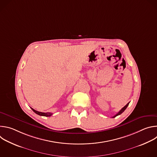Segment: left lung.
Returning <instances> with one entry per match:
<instances>
[{
  "label": "left lung",
  "instance_id": "1",
  "mask_svg": "<svg viewBox=\"0 0 157 157\" xmlns=\"http://www.w3.org/2000/svg\"><path fill=\"white\" fill-rule=\"evenodd\" d=\"M128 104H129V102H128V103H127V104H126V105H125L123 108H122V109L119 112V113H118L117 114H116L114 116H113V118H114V117H116V116H119V115H121V114L123 113V112L126 109V108L127 107V106L128 105Z\"/></svg>",
  "mask_w": 157,
  "mask_h": 157
}]
</instances>
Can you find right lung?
<instances>
[{
    "instance_id": "1",
    "label": "right lung",
    "mask_w": 157,
    "mask_h": 157,
    "mask_svg": "<svg viewBox=\"0 0 157 157\" xmlns=\"http://www.w3.org/2000/svg\"><path fill=\"white\" fill-rule=\"evenodd\" d=\"M31 109H32V110L35 113H36V114H38V115H39V116H45V117H50V116H51L53 114L51 113H41V112H38V111H37V110H35V109H33L32 108V107H31Z\"/></svg>"
}]
</instances>
